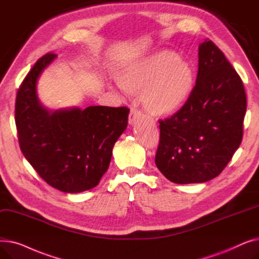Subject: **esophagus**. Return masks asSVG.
<instances>
[{"label": "esophagus", "instance_id": "34e87169", "mask_svg": "<svg viewBox=\"0 0 259 259\" xmlns=\"http://www.w3.org/2000/svg\"><path fill=\"white\" fill-rule=\"evenodd\" d=\"M141 117H142V112L139 111L138 109L132 108L131 111H130V114H129V124L134 125L135 122L141 119Z\"/></svg>", "mask_w": 259, "mask_h": 259}]
</instances>
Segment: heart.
Wrapping results in <instances>:
<instances>
[{"label":"heart","instance_id":"heart-1","mask_svg":"<svg viewBox=\"0 0 259 259\" xmlns=\"http://www.w3.org/2000/svg\"><path fill=\"white\" fill-rule=\"evenodd\" d=\"M114 78L126 93L141 94L145 110L156 117L179 112L195 84L192 66L167 50L125 63L114 71Z\"/></svg>","mask_w":259,"mask_h":259}]
</instances>
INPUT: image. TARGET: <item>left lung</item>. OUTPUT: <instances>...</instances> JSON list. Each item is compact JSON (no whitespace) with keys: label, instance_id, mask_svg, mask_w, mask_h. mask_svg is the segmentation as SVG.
<instances>
[{"label":"left lung","instance_id":"8db88e82","mask_svg":"<svg viewBox=\"0 0 259 259\" xmlns=\"http://www.w3.org/2000/svg\"><path fill=\"white\" fill-rule=\"evenodd\" d=\"M246 110L241 78L221 49L205 39L198 47L196 84L188 102L159 120L156 167L175 184L216 178L241 143Z\"/></svg>","mask_w":259,"mask_h":259}]
</instances>
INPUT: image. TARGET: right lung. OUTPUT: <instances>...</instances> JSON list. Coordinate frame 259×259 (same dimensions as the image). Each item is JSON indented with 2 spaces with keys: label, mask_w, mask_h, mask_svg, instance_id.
Returning <instances> with one entry per match:
<instances>
[{
  "label": "right lung",
  "mask_w": 259,
  "mask_h": 259,
  "mask_svg": "<svg viewBox=\"0 0 259 259\" xmlns=\"http://www.w3.org/2000/svg\"><path fill=\"white\" fill-rule=\"evenodd\" d=\"M56 58L52 53L40 58L18 90V138L25 158L48 185L79 193L98 186L108 170L130 110L106 106L46 108L37 97V80Z\"/></svg>",
  "instance_id": "1"
}]
</instances>
